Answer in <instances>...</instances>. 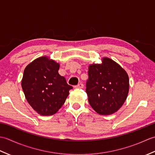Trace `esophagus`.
<instances>
[{
  "label": "esophagus",
  "mask_w": 155,
  "mask_h": 155,
  "mask_svg": "<svg viewBox=\"0 0 155 155\" xmlns=\"http://www.w3.org/2000/svg\"><path fill=\"white\" fill-rule=\"evenodd\" d=\"M75 88H78V89H81V88H83L84 87V85L83 83H79L77 85H76V86L74 87Z\"/></svg>",
  "instance_id": "1"
}]
</instances>
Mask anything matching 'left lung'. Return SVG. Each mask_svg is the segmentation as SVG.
I'll return each mask as SVG.
<instances>
[{
  "instance_id": "left-lung-1",
  "label": "left lung",
  "mask_w": 155,
  "mask_h": 155,
  "mask_svg": "<svg viewBox=\"0 0 155 155\" xmlns=\"http://www.w3.org/2000/svg\"><path fill=\"white\" fill-rule=\"evenodd\" d=\"M102 62L88 67L86 93L90 105L97 113L109 115L126 101L129 78L127 72L112 59L104 57Z\"/></svg>"
}]
</instances>
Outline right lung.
<instances>
[{"mask_svg":"<svg viewBox=\"0 0 155 155\" xmlns=\"http://www.w3.org/2000/svg\"><path fill=\"white\" fill-rule=\"evenodd\" d=\"M60 64L48 57H39L25 68L21 81L26 99L39 114H55L64 104L72 87L58 74Z\"/></svg>","mask_w":155,"mask_h":155,"instance_id":"obj_1","label":"right lung"}]
</instances>
